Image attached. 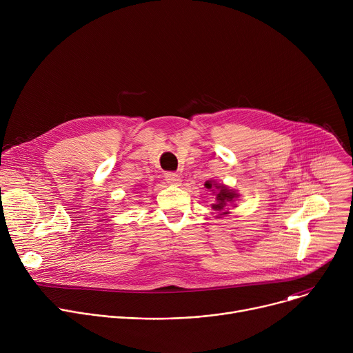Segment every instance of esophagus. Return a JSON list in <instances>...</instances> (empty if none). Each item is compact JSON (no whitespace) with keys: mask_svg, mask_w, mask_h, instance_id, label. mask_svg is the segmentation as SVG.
Returning a JSON list of instances; mask_svg holds the SVG:
<instances>
[{"mask_svg":"<svg viewBox=\"0 0 353 353\" xmlns=\"http://www.w3.org/2000/svg\"><path fill=\"white\" fill-rule=\"evenodd\" d=\"M165 179L170 185H179L181 183V177L177 173H166Z\"/></svg>","mask_w":353,"mask_h":353,"instance_id":"obj_1","label":"esophagus"}]
</instances>
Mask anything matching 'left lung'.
Listing matches in <instances>:
<instances>
[{
	"label": "left lung",
	"mask_w": 353,
	"mask_h": 353,
	"mask_svg": "<svg viewBox=\"0 0 353 353\" xmlns=\"http://www.w3.org/2000/svg\"><path fill=\"white\" fill-rule=\"evenodd\" d=\"M204 185L215 196V203L211 204V208L215 211V214H218L216 218H223L230 214L229 207L236 203L239 192L223 183H216L215 180H208Z\"/></svg>",
	"instance_id": "1"
}]
</instances>
